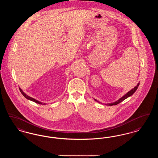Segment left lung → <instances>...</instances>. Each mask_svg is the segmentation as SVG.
Segmentation results:
<instances>
[{
	"instance_id": "left-lung-1",
	"label": "left lung",
	"mask_w": 158,
	"mask_h": 158,
	"mask_svg": "<svg viewBox=\"0 0 158 158\" xmlns=\"http://www.w3.org/2000/svg\"><path fill=\"white\" fill-rule=\"evenodd\" d=\"M139 83L137 85V86H136L134 88L132 89V90H131L129 92H128L126 94L124 95L123 96H122V98H120V99H119V100H118L117 101L114 102V103H107L106 104V105H108V106H112V105H118V104H119V103H120L121 102L123 101H124L125 99H126V98H127L128 97H129V96H132V95L136 92V90H137V89L138 88V86H139ZM96 101H97L96 99H95ZM98 102V101H97ZM100 103V102H99Z\"/></svg>"
}]
</instances>
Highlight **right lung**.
<instances>
[{"label": "right lung", "instance_id": "obj_1", "mask_svg": "<svg viewBox=\"0 0 158 158\" xmlns=\"http://www.w3.org/2000/svg\"><path fill=\"white\" fill-rule=\"evenodd\" d=\"M19 90H20V92L22 93V94L25 97L26 99H29V100H30V101H32L34 102H36V103H37L38 104H41V105H46V103H42V102H40L38 101L37 100H36V99H33V98H32L31 97H30V96H27V95H26V94H25L23 91H22V90L20 88H19Z\"/></svg>", "mask_w": 158, "mask_h": 158}]
</instances>
